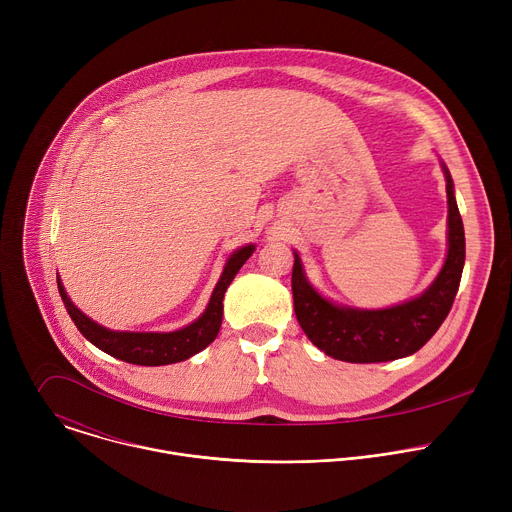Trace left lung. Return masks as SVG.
<instances>
[{
  "label": "left lung",
  "instance_id": "8db88e82",
  "mask_svg": "<svg viewBox=\"0 0 512 512\" xmlns=\"http://www.w3.org/2000/svg\"><path fill=\"white\" fill-rule=\"evenodd\" d=\"M448 194V253L437 277L417 298L403 304L362 310L336 304L324 298L310 283L298 251H294V291L296 318L322 352L344 362H387L417 352L442 326L458 294L466 261V239L462 216L454 196V180L440 160Z\"/></svg>",
  "mask_w": 512,
  "mask_h": 512
}]
</instances>
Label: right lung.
Listing matches in <instances>:
<instances>
[{"label":"right lung","instance_id":"right-lung-1","mask_svg":"<svg viewBox=\"0 0 512 512\" xmlns=\"http://www.w3.org/2000/svg\"><path fill=\"white\" fill-rule=\"evenodd\" d=\"M255 245H245L233 251L225 263V269L218 277L212 296L208 300L206 310L188 326L172 332H125V330H111L89 316H85L75 304L66 296V289L56 275L60 298L68 316L81 330V334L95 344L99 350L131 364H141V367H162V364L182 362L200 350H204L221 330L223 324V298L225 291L243 267V263L253 255Z\"/></svg>","mask_w":512,"mask_h":512}]
</instances>
